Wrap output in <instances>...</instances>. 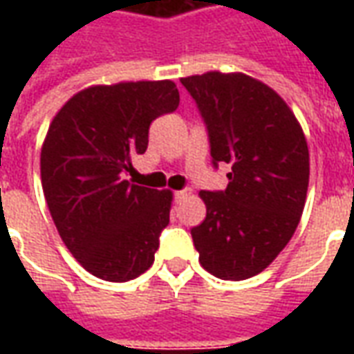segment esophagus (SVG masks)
Returning <instances> with one entry per match:
<instances>
[{
	"label": "esophagus",
	"instance_id": "obj_1",
	"mask_svg": "<svg viewBox=\"0 0 354 354\" xmlns=\"http://www.w3.org/2000/svg\"><path fill=\"white\" fill-rule=\"evenodd\" d=\"M187 195H189V189H182V192L174 193V199H176V203H182Z\"/></svg>",
	"mask_w": 354,
	"mask_h": 354
}]
</instances>
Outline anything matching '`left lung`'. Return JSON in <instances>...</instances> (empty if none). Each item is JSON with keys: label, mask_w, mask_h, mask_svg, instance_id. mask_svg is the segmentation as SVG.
<instances>
[{"label": "left lung", "mask_w": 354, "mask_h": 354, "mask_svg": "<svg viewBox=\"0 0 354 354\" xmlns=\"http://www.w3.org/2000/svg\"><path fill=\"white\" fill-rule=\"evenodd\" d=\"M205 117L210 153L230 162L223 192H201L193 227L201 266L223 281L261 273L294 235L309 185L304 129L273 88L241 72L182 77Z\"/></svg>", "instance_id": "1"}]
</instances>
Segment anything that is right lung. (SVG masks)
Wrapping results in <instances>:
<instances>
[{"instance_id": "obj_1", "label": "right lung", "mask_w": 354, "mask_h": 354, "mask_svg": "<svg viewBox=\"0 0 354 354\" xmlns=\"http://www.w3.org/2000/svg\"><path fill=\"white\" fill-rule=\"evenodd\" d=\"M178 104L170 80L121 81L83 88L50 121L39 159L43 195L68 250L98 279L127 282L153 263L172 192L124 174L147 149L151 121Z\"/></svg>"}]
</instances>
